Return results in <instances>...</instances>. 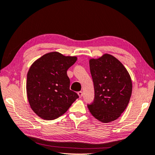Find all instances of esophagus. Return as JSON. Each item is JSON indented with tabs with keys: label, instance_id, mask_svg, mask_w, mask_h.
Instances as JSON below:
<instances>
[{
	"label": "esophagus",
	"instance_id": "1",
	"mask_svg": "<svg viewBox=\"0 0 155 155\" xmlns=\"http://www.w3.org/2000/svg\"><path fill=\"white\" fill-rule=\"evenodd\" d=\"M78 95L80 97H83V91H78Z\"/></svg>",
	"mask_w": 155,
	"mask_h": 155
}]
</instances>
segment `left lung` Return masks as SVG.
Wrapping results in <instances>:
<instances>
[{"label":"left lung","instance_id":"8db88e82","mask_svg":"<svg viewBox=\"0 0 155 155\" xmlns=\"http://www.w3.org/2000/svg\"><path fill=\"white\" fill-rule=\"evenodd\" d=\"M95 98L88 108L96 119L104 123L116 120L128 105L132 95L131 78L126 68L116 58L104 54L91 59Z\"/></svg>","mask_w":155,"mask_h":155}]
</instances>
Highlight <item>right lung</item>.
Segmentation results:
<instances>
[{"mask_svg": "<svg viewBox=\"0 0 155 155\" xmlns=\"http://www.w3.org/2000/svg\"><path fill=\"white\" fill-rule=\"evenodd\" d=\"M56 51L45 54L30 67L27 76V94L32 110L44 120H54L68 110L77 93L70 89L68 69L77 61Z\"/></svg>", "mask_w": 155, "mask_h": 155, "instance_id": "add662e5", "label": "right lung"}]
</instances>
